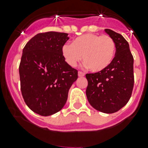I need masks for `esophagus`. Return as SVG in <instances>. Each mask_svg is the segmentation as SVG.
I'll return each instance as SVG.
<instances>
[{
  "mask_svg": "<svg viewBox=\"0 0 148 148\" xmlns=\"http://www.w3.org/2000/svg\"><path fill=\"white\" fill-rule=\"evenodd\" d=\"M85 75L84 72H81V71H79L78 72V77H84Z\"/></svg>",
  "mask_w": 148,
  "mask_h": 148,
  "instance_id": "1",
  "label": "esophagus"
}]
</instances>
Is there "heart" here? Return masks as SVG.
<instances>
[{
    "label": "heart",
    "mask_w": 148,
    "mask_h": 148,
    "mask_svg": "<svg viewBox=\"0 0 148 148\" xmlns=\"http://www.w3.org/2000/svg\"><path fill=\"white\" fill-rule=\"evenodd\" d=\"M116 45L108 35L86 34L77 37L71 45L65 43L62 47V55L68 65L75 68L82 59L93 72L106 69L114 60Z\"/></svg>",
    "instance_id": "b5f03b06"
}]
</instances>
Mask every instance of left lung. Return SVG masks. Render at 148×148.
<instances>
[{
    "label": "left lung",
    "mask_w": 148,
    "mask_h": 148,
    "mask_svg": "<svg viewBox=\"0 0 148 148\" xmlns=\"http://www.w3.org/2000/svg\"><path fill=\"white\" fill-rule=\"evenodd\" d=\"M105 32L114 40L116 53L111 64L102 71L86 74V95L95 110L113 114L127 104L134 86L133 56L121 34L110 29Z\"/></svg>",
    "instance_id": "1"
}]
</instances>
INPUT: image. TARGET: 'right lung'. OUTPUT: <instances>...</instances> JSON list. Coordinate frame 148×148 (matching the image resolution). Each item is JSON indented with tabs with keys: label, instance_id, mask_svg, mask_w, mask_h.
I'll return each instance as SVG.
<instances>
[{
	"label": "right lung",
	"instance_id": "add662e5",
	"mask_svg": "<svg viewBox=\"0 0 148 148\" xmlns=\"http://www.w3.org/2000/svg\"><path fill=\"white\" fill-rule=\"evenodd\" d=\"M68 34L48 32L36 34L25 46L19 64L21 91L27 106L41 116L62 109L77 71L68 65L62 47Z\"/></svg>",
	"mask_w": 148,
	"mask_h": 148
}]
</instances>
